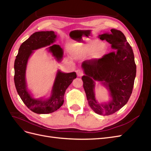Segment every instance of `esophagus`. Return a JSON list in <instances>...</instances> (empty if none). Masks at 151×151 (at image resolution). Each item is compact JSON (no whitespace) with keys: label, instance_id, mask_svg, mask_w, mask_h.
<instances>
[{"label":"esophagus","instance_id":"34e87169","mask_svg":"<svg viewBox=\"0 0 151 151\" xmlns=\"http://www.w3.org/2000/svg\"><path fill=\"white\" fill-rule=\"evenodd\" d=\"M76 73H77V75L79 77H82V76H83V74H84L83 72L82 71L81 69H77L76 70Z\"/></svg>","mask_w":151,"mask_h":151}]
</instances>
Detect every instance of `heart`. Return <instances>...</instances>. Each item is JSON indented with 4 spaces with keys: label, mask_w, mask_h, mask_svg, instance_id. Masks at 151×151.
<instances>
[{
    "label": "heart",
    "mask_w": 151,
    "mask_h": 151,
    "mask_svg": "<svg viewBox=\"0 0 151 151\" xmlns=\"http://www.w3.org/2000/svg\"><path fill=\"white\" fill-rule=\"evenodd\" d=\"M108 46L105 43H101L98 40H93L88 44L81 45L77 47V50L81 55L87 56L92 53L95 59L103 58L108 52Z\"/></svg>",
    "instance_id": "b5f03b06"
}]
</instances>
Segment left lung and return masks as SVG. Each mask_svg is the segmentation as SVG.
<instances>
[{
	"label": "left lung",
	"instance_id": "8db88e82",
	"mask_svg": "<svg viewBox=\"0 0 151 151\" xmlns=\"http://www.w3.org/2000/svg\"><path fill=\"white\" fill-rule=\"evenodd\" d=\"M111 44L113 51L100 59H91L82 63L85 76L83 87L91 108L98 115H109L119 110L129 101L136 76L134 55L122 31L111 29L110 33L99 35ZM101 81L111 93L112 100L99 104L95 99V82Z\"/></svg>",
	"mask_w": 151,
	"mask_h": 151
}]
</instances>
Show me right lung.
Returning <instances> with one entry per match:
<instances>
[{
  "mask_svg": "<svg viewBox=\"0 0 151 151\" xmlns=\"http://www.w3.org/2000/svg\"><path fill=\"white\" fill-rule=\"evenodd\" d=\"M57 35L54 31L36 32L21 44L14 62V84L22 101L30 110L38 114H48L57 111L63 104V96L67 88L77 77L76 72L63 73L58 70L52 88V94L47 99H35L27 89L26 69L28 58L33 50L48 46L55 42ZM52 55L60 60L63 50L58 45L48 48Z\"/></svg>",
  "mask_w": 151,
  "mask_h": 151,
  "instance_id": "right-lung-1",
  "label": "right lung"
}]
</instances>
